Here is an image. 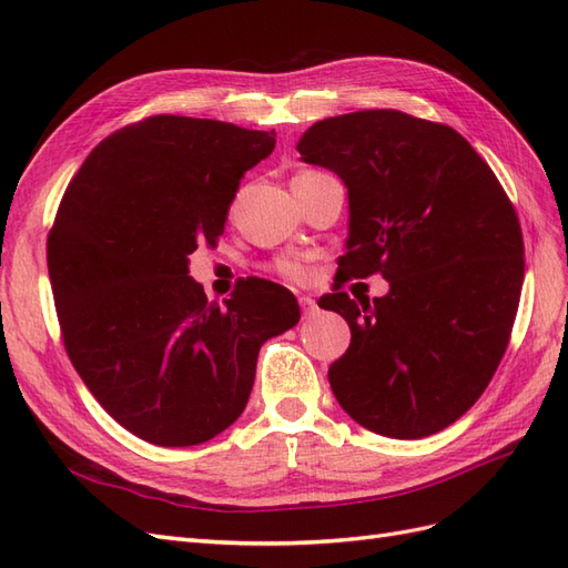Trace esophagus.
<instances>
[{
	"label": "esophagus",
	"mask_w": 568,
	"mask_h": 568,
	"mask_svg": "<svg viewBox=\"0 0 568 568\" xmlns=\"http://www.w3.org/2000/svg\"><path fill=\"white\" fill-rule=\"evenodd\" d=\"M298 305H301V311H303L305 317H311L317 311V303H315L313 296H298Z\"/></svg>",
	"instance_id": "34e87169"
}]
</instances>
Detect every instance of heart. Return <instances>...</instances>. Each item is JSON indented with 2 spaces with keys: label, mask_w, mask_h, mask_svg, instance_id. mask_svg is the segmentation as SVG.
I'll use <instances>...</instances> for the list:
<instances>
[{
  "label": "heart",
  "mask_w": 568,
  "mask_h": 568,
  "mask_svg": "<svg viewBox=\"0 0 568 568\" xmlns=\"http://www.w3.org/2000/svg\"><path fill=\"white\" fill-rule=\"evenodd\" d=\"M272 270L288 282H303L307 277V270L301 257H280V261L272 265Z\"/></svg>",
  "instance_id": "1"
}]
</instances>
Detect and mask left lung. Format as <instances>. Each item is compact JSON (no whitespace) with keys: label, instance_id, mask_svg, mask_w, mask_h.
<instances>
[{"label":"left lung","instance_id":"obj_1","mask_svg":"<svg viewBox=\"0 0 568 568\" xmlns=\"http://www.w3.org/2000/svg\"><path fill=\"white\" fill-rule=\"evenodd\" d=\"M305 163L348 186L341 286L379 272L384 298H322L351 346L329 367L338 405L374 434L424 438L457 422L507 351L524 284L517 211L459 132L393 109L324 118Z\"/></svg>","mask_w":568,"mask_h":568}]
</instances>
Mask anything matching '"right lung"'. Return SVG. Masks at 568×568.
I'll list each match as a JSON object with an SVG mask.
<instances>
[{
    "mask_svg": "<svg viewBox=\"0 0 568 568\" xmlns=\"http://www.w3.org/2000/svg\"><path fill=\"white\" fill-rule=\"evenodd\" d=\"M274 130L151 115L97 144L68 184L47 265L68 357L99 405L163 448L199 445L242 415L257 351L301 317L284 286L251 277L225 305L189 277L215 246Z\"/></svg>",
    "mask_w": 568,
    "mask_h": 568,
    "instance_id": "right-lung-1",
    "label": "right lung"
}]
</instances>
